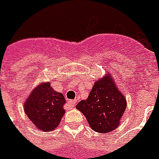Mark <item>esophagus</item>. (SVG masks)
<instances>
[{
	"mask_svg": "<svg viewBox=\"0 0 159 159\" xmlns=\"http://www.w3.org/2000/svg\"><path fill=\"white\" fill-rule=\"evenodd\" d=\"M76 100H70V101H68V105L73 109V108H75V106H76Z\"/></svg>",
	"mask_w": 159,
	"mask_h": 159,
	"instance_id": "1",
	"label": "esophagus"
}]
</instances>
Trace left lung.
<instances>
[{
	"mask_svg": "<svg viewBox=\"0 0 159 159\" xmlns=\"http://www.w3.org/2000/svg\"><path fill=\"white\" fill-rule=\"evenodd\" d=\"M112 75L107 74L93 85L88 98L76 106L92 130L105 134L115 130L126 110V98L117 88Z\"/></svg>",
	"mask_w": 159,
	"mask_h": 159,
	"instance_id": "left-lung-1",
	"label": "left lung"
}]
</instances>
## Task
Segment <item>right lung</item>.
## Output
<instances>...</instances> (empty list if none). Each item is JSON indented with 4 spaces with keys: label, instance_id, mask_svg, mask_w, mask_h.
<instances>
[{
    "label": "right lung",
    "instance_id": "add662e5",
    "mask_svg": "<svg viewBox=\"0 0 159 159\" xmlns=\"http://www.w3.org/2000/svg\"><path fill=\"white\" fill-rule=\"evenodd\" d=\"M64 96L56 92L50 83L39 84L27 97L24 109L28 119L40 131L55 130L61 122L65 111Z\"/></svg>",
    "mask_w": 159,
    "mask_h": 159
}]
</instances>
